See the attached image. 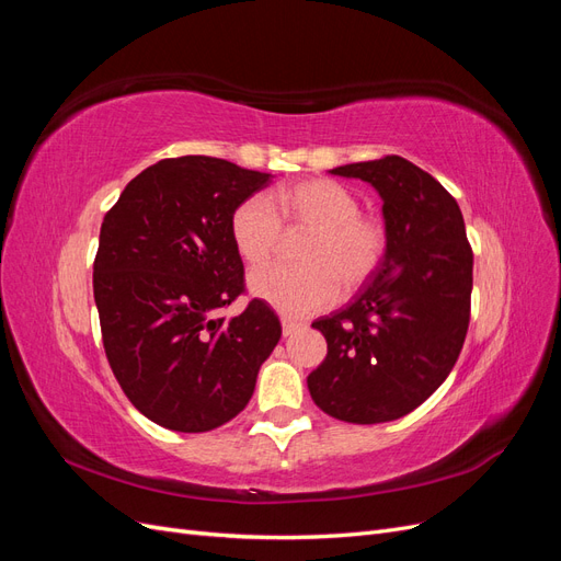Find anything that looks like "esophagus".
I'll list each match as a JSON object with an SVG mask.
<instances>
[{"mask_svg":"<svg viewBox=\"0 0 561 561\" xmlns=\"http://www.w3.org/2000/svg\"><path fill=\"white\" fill-rule=\"evenodd\" d=\"M280 325H283V336H290V334H295L301 328V322L293 320V318H283Z\"/></svg>","mask_w":561,"mask_h":561,"instance_id":"34e87169","label":"esophagus"}]
</instances>
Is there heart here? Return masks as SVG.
Segmentation results:
<instances>
[{
	"instance_id": "obj_1",
	"label": "heart",
	"mask_w": 561,
	"mask_h": 561,
	"mask_svg": "<svg viewBox=\"0 0 561 561\" xmlns=\"http://www.w3.org/2000/svg\"><path fill=\"white\" fill-rule=\"evenodd\" d=\"M287 233H309L299 245V266H266L250 276V293L285 316H309L330 307L339 295L358 290L386 260L383 219L363 213L348 186L311 178L280 186L274 206L248 196L229 217V236L248 266L276 257Z\"/></svg>"
}]
</instances>
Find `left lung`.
<instances>
[{
	"mask_svg": "<svg viewBox=\"0 0 561 561\" xmlns=\"http://www.w3.org/2000/svg\"><path fill=\"white\" fill-rule=\"evenodd\" d=\"M383 198L388 250L360 293L313 328L325 360L307 383L322 412L346 423L393 421L428 400L463 348L472 248L456 198L402 157L339 165Z\"/></svg>",
	"mask_w": 561,
	"mask_h": 561,
	"instance_id": "left-lung-1",
	"label": "left lung"
}]
</instances>
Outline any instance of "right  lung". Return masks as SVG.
I'll return each mask as SVG.
<instances>
[{
	"mask_svg": "<svg viewBox=\"0 0 561 561\" xmlns=\"http://www.w3.org/2000/svg\"><path fill=\"white\" fill-rule=\"evenodd\" d=\"M271 175L215 157L163 159L133 178L100 227L93 295L114 377L163 428L206 433L252 398L280 320L245 295L229 217Z\"/></svg>",
	"mask_w": 561,
	"mask_h": 561,
	"instance_id": "1",
	"label": "right lung"
}]
</instances>
